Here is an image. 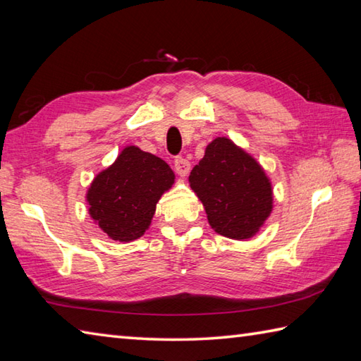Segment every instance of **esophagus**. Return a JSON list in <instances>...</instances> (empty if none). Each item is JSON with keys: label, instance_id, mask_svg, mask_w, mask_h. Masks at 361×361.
Listing matches in <instances>:
<instances>
[{"label": "esophagus", "instance_id": "obj_1", "mask_svg": "<svg viewBox=\"0 0 361 361\" xmlns=\"http://www.w3.org/2000/svg\"><path fill=\"white\" fill-rule=\"evenodd\" d=\"M190 168H191V165H190V161L187 159H183V157H176L174 159V170L178 174L187 176L190 173Z\"/></svg>", "mask_w": 361, "mask_h": 361}]
</instances>
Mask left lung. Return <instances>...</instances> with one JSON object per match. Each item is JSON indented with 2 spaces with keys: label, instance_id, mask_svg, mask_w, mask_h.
I'll return each mask as SVG.
<instances>
[{
  "label": "left lung",
  "instance_id": "8db88e82",
  "mask_svg": "<svg viewBox=\"0 0 361 361\" xmlns=\"http://www.w3.org/2000/svg\"><path fill=\"white\" fill-rule=\"evenodd\" d=\"M188 182L212 229L227 238L254 237L273 212L269 178L259 161L226 137L207 145Z\"/></svg>",
  "mask_w": 361,
  "mask_h": 361
}]
</instances>
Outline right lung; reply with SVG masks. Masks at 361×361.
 Returning a JSON list of instances; mask_svg holds the SVG:
<instances>
[{"label":"right lung","instance_id":"1","mask_svg":"<svg viewBox=\"0 0 361 361\" xmlns=\"http://www.w3.org/2000/svg\"><path fill=\"white\" fill-rule=\"evenodd\" d=\"M174 179L165 160L126 146L88 187V213L109 238L134 241L149 227L160 196L173 187Z\"/></svg>","mask_w":361,"mask_h":361}]
</instances>
